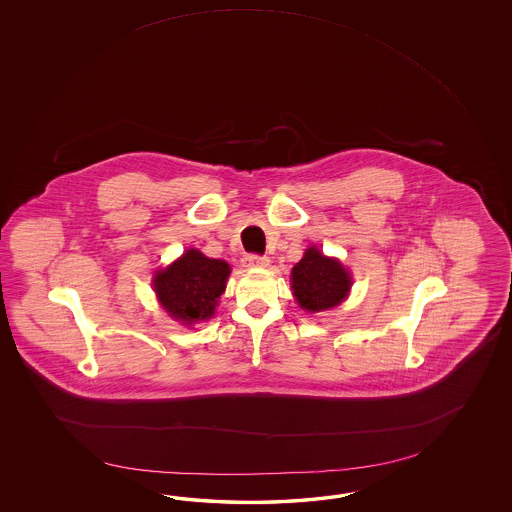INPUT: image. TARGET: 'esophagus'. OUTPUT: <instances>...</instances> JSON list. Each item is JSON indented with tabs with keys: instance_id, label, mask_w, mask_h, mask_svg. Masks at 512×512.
I'll return each mask as SVG.
<instances>
[{
	"instance_id": "1",
	"label": "esophagus",
	"mask_w": 512,
	"mask_h": 512,
	"mask_svg": "<svg viewBox=\"0 0 512 512\" xmlns=\"http://www.w3.org/2000/svg\"><path fill=\"white\" fill-rule=\"evenodd\" d=\"M241 263H243V267L251 269V267H269L271 260L267 256H260V254H249L241 260Z\"/></svg>"
}]
</instances>
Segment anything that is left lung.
Masks as SVG:
<instances>
[{
	"label": "left lung",
	"instance_id": "8db88e82",
	"mask_svg": "<svg viewBox=\"0 0 512 512\" xmlns=\"http://www.w3.org/2000/svg\"><path fill=\"white\" fill-rule=\"evenodd\" d=\"M351 274L335 258L309 247L291 271V287L298 305L307 313H322L337 307L351 289Z\"/></svg>",
	"mask_w": 512,
	"mask_h": 512
}]
</instances>
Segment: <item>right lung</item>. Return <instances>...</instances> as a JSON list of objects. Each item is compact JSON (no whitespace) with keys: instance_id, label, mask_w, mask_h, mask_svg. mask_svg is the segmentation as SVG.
<instances>
[{"instance_id":"obj_1","label":"right lung","mask_w":512,"mask_h":512,"mask_svg":"<svg viewBox=\"0 0 512 512\" xmlns=\"http://www.w3.org/2000/svg\"><path fill=\"white\" fill-rule=\"evenodd\" d=\"M229 274L227 261L207 258L197 249H188L172 265L155 272L153 289L168 315L192 326L214 316Z\"/></svg>"}]
</instances>
